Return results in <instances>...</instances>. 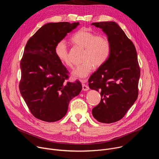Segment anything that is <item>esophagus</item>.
I'll list each match as a JSON object with an SVG mask.
<instances>
[{
    "label": "esophagus",
    "mask_w": 159,
    "mask_h": 159,
    "mask_svg": "<svg viewBox=\"0 0 159 159\" xmlns=\"http://www.w3.org/2000/svg\"><path fill=\"white\" fill-rule=\"evenodd\" d=\"M85 80H84V82H85ZM89 89V87L87 85L85 84H82V90H84V91H86V90H88Z\"/></svg>",
    "instance_id": "esophagus-1"
}]
</instances>
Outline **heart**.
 I'll list each match as a JSON object with an SVG mask.
<instances>
[{
  "mask_svg": "<svg viewBox=\"0 0 159 159\" xmlns=\"http://www.w3.org/2000/svg\"><path fill=\"white\" fill-rule=\"evenodd\" d=\"M77 46L84 48L82 64L73 70L72 76L77 79H84L96 67L103 65L108 60L111 52V44L104 35H97L90 29L82 28L75 32L71 38ZM58 60L66 67L72 64L66 43L62 39L57 43L54 49Z\"/></svg>",
  "mask_w": 159,
  "mask_h": 159,
  "instance_id": "heart-1",
  "label": "heart"
}]
</instances>
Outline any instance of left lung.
Here are the masks:
<instances>
[{
	"label": "left lung",
	"instance_id": "left-lung-1",
	"mask_svg": "<svg viewBox=\"0 0 159 159\" xmlns=\"http://www.w3.org/2000/svg\"><path fill=\"white\" fill-rule=\"evenodd\" d=\"M92 25L102 29L111 44L108 60L89 79L90 89L101 96L92 112L98 121L111 123L122 119L138 98L140 69L137 53L115 22H93Z\"/></svg>",
	"mask_w": 159,
	"mask_h": 159
}]
</instances>
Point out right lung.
Listing matches in <instances>:
<instances>
[{"instance_id": "obj_1", "label": "right lung", "mask_w": 159, "mask_h": 159, "mask_svg": "<svg viewBox=\"0 0 159 159\" xmlns=\"http://www.w3.org/2000/svg\"><path fill=\"white\" fill-rule=\"evenodd\" d=\"M79 25V22H50L28 41L20 63L19 90L32 115L55 122L65 116L70 100L82 89L79 80L65 81L69 72L54 52L55 44Z\"/></svg>"}]
</instances>
